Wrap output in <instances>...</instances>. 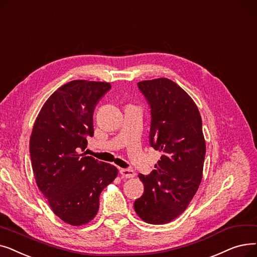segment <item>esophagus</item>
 <instances>
[{
    "instance_id": "esophagus-1",
    "label": "esophagus",
    "mask_w": 257,
    "mask_h": 257,
    "mask_svg": "<svg viewBox=\"0 0 257 257\" xmlns=\"http://www.w3.org/2000/svg\"><path fill=\"white\" fill-rule=\"evenodd\" d=\"M119 173L123 178H133V177H135V172H134V170H132V169L121 168L119 170Z\"/></svg>"
}]
</instances>
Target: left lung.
<instances>
[{
    "label": "left lung",
    "mask_w": 257,
    "mask_h": 257,
    "mask_svg": "<svg viewBox=\"0 0 257 257\" xmlns=\"http://www.w3.org/2000/svg\"><path fill=\"white\" fill-rule=\"evenodd\" d=\"M138 88L151 106L150 144L162 156L149 176H138L144 192L134 208L144 222L162 225L187 208L201 184L206 154L202 118L191 97L173 80H143Z\"/></svg>",
    "instance_id": "1"
}]
</instances>
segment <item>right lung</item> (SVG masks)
<instances>
[{"label": "right lung", "mask_w": 257, "mask_h": 257, "mask_svg": "<svg viewBox=\"0 0 257 257\" xmlns=\"http://www.w3.org/2000/svg\"><path fill=\"white\" fill-rule=\"evenodd\" d=\"M111 83L72 80L57 89L36 117L30 137L34 178L52 211L67 224L95 217L99 195L118 169L81 154L93 137V113Z\"/></svg>", "instance_id": "add662e5"}]
</instances>
